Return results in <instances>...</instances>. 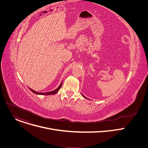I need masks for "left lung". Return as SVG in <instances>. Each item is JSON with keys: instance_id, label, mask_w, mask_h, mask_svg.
Returning <instances> with one entry per match:
<instances>
[{"instance_id": "left-lung-1", "label": "left lung", "mask_w": 148, "mask_h": 148, "mask_svg": "<svg viewBox=\"0 0 148 148\" xmlns=\"http://www.w3.org/2000/svg\"><path fill=\"white\" fill-rule=\"evenodd\" d=\"M82 97H84V98H86V97L85 96H84V95H83L82 94Z\"/></svg>"}]
</instances>
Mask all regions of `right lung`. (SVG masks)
<instances>
[{"mask_svg":"<svg viewBox=\"0 0 148 148\" xmlns=\"http://www.w3.org/2000/svg\"><path fill=\"white\" fill-rule=\"evenodd\" d=\"M61 86H62V82H61L60 86L57 89H56L54 91H50V92H37V91H35L33 90L30 88H29L34 94H38V95H53V94H55L56 93H57L58 91V90L60 89V88L61 87Z\"/></svg>","mask_w":148,"mask_h":148,"instance_id":"obj_1","label":"right lung"}]
</instances>
